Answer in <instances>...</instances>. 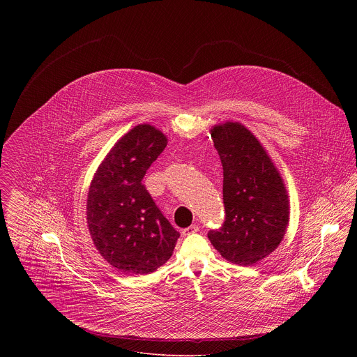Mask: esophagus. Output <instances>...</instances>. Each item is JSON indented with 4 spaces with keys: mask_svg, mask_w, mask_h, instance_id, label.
I'll return each mask as SVG.
<instances>
[{
    "mask_svg": "<svg viewBox=\"0 0 357 357\" xmlns=\"http://www.w3.org/2000/svg\"><path fill=\"white\" fill-rule=\"evenodd\" d=\"M198 231H199V227H198V225H191V227L183 229V235H184V236H188V235H192V234H195V232H198Z\"/></svg>",
    "mask_w": 357,
    "mask_h": 357,
    "instance_id": "1",
    "label": "esophagus"
}]
</instances>
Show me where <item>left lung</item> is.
<instances>
[{
    "mask_svg": "<svg viewBox=\"0 0 357 357\" xmlns=\"http://www.w3.org/2000/svg\"><path fill=\"white\" fill-rule=\"evenodd\" d=\"M210 132L224 170L225 221L207 236L227 261L255 265L271 255L286 234L290 202L284 181L245 125L227 121Z\"/></svg>",
    "mask_w": 357,
    "mask_h": 357,
    "instance_id": "obj_1",
    "label": "left lung"
}]
</instances>
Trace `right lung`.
I'll use <instances>...</instances> for the list:
<instances>
[{
  "instance_id": "obj_1",
  "label": "right lung",
  "mask_w": 357,
  "mask_h": 357,
  "mask_svg": "<svg viewBox=\"0 0 357 357\" xmlns=\"http://www.w3.org/2000/svg\"><path fill=\"white\" fill-rule=\"evenodd\" d=\"M167 137L142 123L123 135L99 165L88 192L86 221L102 258L126 275H147L173 255L180 234L142 180Z\"/></svg>"
}]
</instances>
